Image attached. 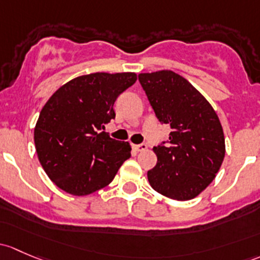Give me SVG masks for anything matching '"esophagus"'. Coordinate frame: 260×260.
Segmentation results:
<instances>
[{
	"instance_id": "1",
	"label": "esophagus",
	"mask_w": 260,
	"mask_h": 260,
	"mask_svg": "<svg viewBox=\"0 0 260 260\" xmlns=\"http://www.w3.org/2000/svg\"><path fill=\"white\" fill-rule=\"evenodd\" d=\"M133 148H135L136 151H137V152L146 151V149H147V144H146V143H141V144H133Z\"/></svg>"
}]
</instances>
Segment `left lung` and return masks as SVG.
Masks as SVG:
<instances>
[{
    "mask_svg": "<svg viewBox=\"0 0 260 260\" xmlns=\"http://www.w3.org/2000/svg\"><path fill=\"white\" fill-rule=\"evenodd\" d=\"M158 121L171 125L169 139L153 147L157 165L149 184L160 194L189 201L215 178L225 154L223 128L208 101L173 71L138 75Z\"/></svg>",
    "mask_w": 260,
    "mask_h": 260,
    "instance_id": "left-lung-1",
    "label": "left lung"
}]
</instances>
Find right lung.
<instances>
[{
    "instance_id": "add662e5",
    "label": "right lung",
    "mask_w": 260,
    "mask_h": 260,
    "mask_svg": "<svg viewBox=\"0 0 260 260\" xmlns=\"http://www.w3.org/2000/svg\"><path fill=\"white\" fill-rule=\"evenodd\" d=\"M136 81L133 72L80 76L46 102L35 127V146L41 166L57 187L81 197L113 180L131 157V146L100 131L116 117L117 97Z\"/></svg>"
}]
</instances>
